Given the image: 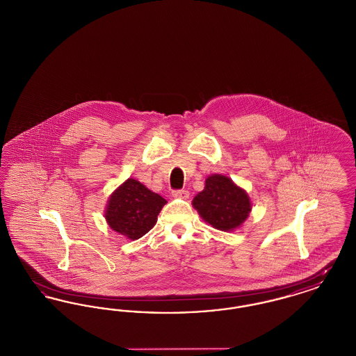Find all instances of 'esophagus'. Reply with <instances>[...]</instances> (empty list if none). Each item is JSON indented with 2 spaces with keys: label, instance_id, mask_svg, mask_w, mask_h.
<instances>
[{
  "label": "esophagus",
  "instance_id": "obj_1",
  "mask_svg": "<svg viewBox=\"0 0 356 356\" xmlns=\"http://www.w3.org/2000/svg\"><path fill=\"white\" fill-rule=\"evenodd\" d=\"M172 196L177 197V199H188L189 197V192L186 189H176V191L172 192Z\"/></svg>",
  "mask_w": 356,
  "mask_h": 356
}]
</instances>
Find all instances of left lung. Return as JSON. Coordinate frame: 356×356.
<instances>
[{
  "label": "left lung",
  "instance_id": "8db88e82",
  "mask_svg": "<svg viewBox=\"0 0 356 356\" xmlns=\"http://www.w3.org/2000/svg\"><path fill=\"white\" fill-rule=\"evenodd\" d=\"M192 204L204 221L224 232L238 228L252 209L247 192L222 175L208 176Z\"/></svg>",
  "mask_w": 356,
  "mask_h": 356
}]
</instances>
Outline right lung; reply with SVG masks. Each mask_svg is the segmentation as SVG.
<instances>
[{"mask_svg": "<svg viewBox=\"0 0 356 356\" xmlns=\"http://www.w3.org/2000/svg\"><path fill=\"white\" fill-rule=\"evenodd\" d=\"M165 203V199L140 181L128 179L111 195L105 219L120 235L137 240L152 229Z\"/></svg>", "mask_w": 356, "mask_h": 356, "instance_id": "right-lung-1", "label": "right lung"}]
</instances>
